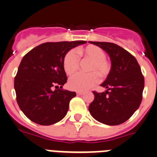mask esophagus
<instances>
[{
  "instance_id": "esophagus-1",
  "label": "esophagus",
  "mask_w": 157,
  "mask_h": 157,
  "mask_svg": "<svg viewBox=\"0 0 157 157\" xmlns=\"http://www.w3.org/2000/svg\"><path fill=\"white\" fill-rule=\"evenodd\" d=\"M83 92H82V91H77V94L78 95V96H82V95H83Z\"/></svg>"
}]
</instances>
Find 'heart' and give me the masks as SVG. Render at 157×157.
Listing matches in <instances>:
<instances>
[{
    "label": "heart",
    "mask_w": 157,
    "mask_h": 157,
    "mask_svg": "<svg viewBox=\"0 0 157 157\" xmlns=\"http://www.w3.org/2000/svg\"><path fill=\"white\" fill-rule=\"evenodd\" d=\"M80 58L91 60L88 67L89 74H79L74 75L69 80L68 86L71 90L76 91H85L93 87L101 78H105L111 71V65L105 59L104 51L96 45H90L80 48L77 50ZM79 66L78 57L74 51H70L64 56L63 60V67L67 75H73L77 72Z\"/></svg>",
    "instance_id": "1"
}]
</instances>
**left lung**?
I'll use <instances>...</instances> for the list:
<instances>
[{
  "mask_svg": "<svg viewBox=\"0 0 157 157\" xmlns=\"http://www.w3.org/2000/svg\"><path fill=\"white\" fill-rule=\"evenodd\" d=\"M109 55L111 71L100 85L106 89L93 91L94 100L89 105L92 116L107 125L125 122L137 110L142 101L144 78L136 58L119 45L111 42H89Z\"/></svg>",
  "mask_w": 157,
  "mask_h": 157,
  "instance_id": "left-lung-1",
  "label": "left lung"
}]
</instances>
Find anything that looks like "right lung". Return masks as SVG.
I'll return each instance as SVG.
<instances>
[{
	"mask_svg": "<svg viewBox=\"0 0 157 157\" xmlns=\"http://www.w3.org/2000/svg\"><path fill=\"white\" fill-rule=\"evenodd\" d=\"M84 43L86 41L45 42L23 57L14 89L19 107L32 121L51 125L64 118L76 93L61 90L67 83L63 60L71 49Z\"/></svg>",
	"mask_w": 157,
	"mask_h": 157,
	"instance_id": "1",
	"label": "right lung"
}]
</instances>
